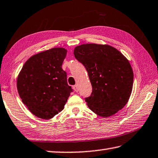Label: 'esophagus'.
<instances>
[{
	"label": "esophagus",
	"mask_w": 158,
	"mask_h": 158,
	"mask_svg": "<svg viewBox=\"0 0 158 158\" xmlns=\"http://www.w3.org/2000/svg\"><path fill=\"white\" fill-rule=\"evenodd\" d=\"M73 89L75 90L76 92H78V87H77V85H73Z\"/></svg>",
	"instance_id": "obj_1"
}]
</instances>
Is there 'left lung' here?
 Masks as SVG:
<instances>
[{"mask_svg":"<svg viewBox=\"0 0 158 158\" xmlns=\"http://www.w3.org/2000/svg\"><path fill=\"white\" fill-rule=\"evenodd\" d=\"M74 56L87 69L92 86L85 101L102 117L114 115L125 106L133 88V72L127 59L108 44H85L74 49Z\"/></svg>","mask_w":158,"mask_h":158,"instance_id":"left-lung-1","label":"left lung"}]
</instances>
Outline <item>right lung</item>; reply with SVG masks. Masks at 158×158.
I'll list each match as a JSON object with an SVG mask.
<instances>
[{"label":"right lung","mask_w":158,"mask_h":158,"mask_svg":"<svg viewBox=\"0 0 158 158\" xmlns=\"http://www.w3.org/2000/svg\"><path fill=\"white\" fill-rule=\"evenodd\" d=\"M66 55L67 50L60 47L37 53L27 60L18 77L23 102L38 118L48 120L57 115L73 91L62 69Z\"/></svg>","instance_id":"right-lung-1"}]
</instances>
